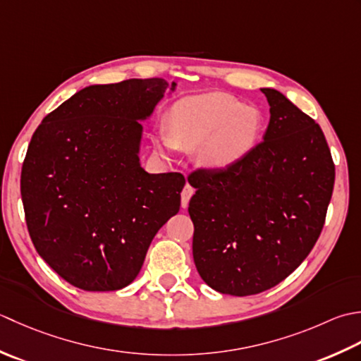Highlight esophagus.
Segmentation results:
<instances>
[{
	"instance_id": "obj_1",
	"label": "esophagus",
	"mask_w": 361,
	"mask_h": 361,
	"mask_svg": "<svg viewBox=\"0 0 361 361\" xmlns=\"http://www.w3.org/2000/svg\"><path fill=\"white\" fill-rule=\"evenodd\" d=\"M193 193H195V188L190 185V183H187L185 187H183V190H182V193H180V204H182V207L185 209L187 205H188V202H190V197L193 196Z\"/></svg>"
}]
</instances>
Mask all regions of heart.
Returning <instances> with one entry per match:
<instances>
[{"label":"heart","instance_id":"heart-1","mask_svg":"<svg viewBox=\"0 0 361 361\" xmlns=\"http://www.w3.org/2000/svg\"><path fill=\"white\" fill-rule=\"evenodd\" d=\"M168 130L152 138L160 152L179 148L200 151L209 170H226L251 152L262 130V115L226 93H205L176 102L166 118Z\"/></svg>","mask_w":361,"mask_h":361}]
</instances>
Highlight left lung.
Listing matches in <instances>:
<instances>
[{
    "label": "left lung",
    "mask_w": 361,
    "mask_h": 361,
    "mask_svg": "<svg viewBox=\"0 0 361 361\" xmlns=\"http://www.w3.org/2000/svg\"><path fill=\"white\" fill-rule=\"evenodd\" d=\"M263 142L226 170L188 176L193 259L210 288L251 296L288 277L319 238L335 183L321 128L274 88Z\"/></svg>",
    "instance_id": "left-lung-1"
}]
</instances>
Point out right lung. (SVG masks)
<instances>
[{
	"label": "right lung",
	"instance_id": "1",
	"mask_svg": "<svg viewBox=\"0 0 361 361\" xmlns=\"http://www.w3.org/2000/svg\"><path fill=\"white\" fill-rule=\"evenodd\" d=\"M168 87L160 78L85 87L34 132L21 168L27 231L42 259L76 288L134 282L152 238L179 212L183 176L146 173L138 157L140 121Z\"/></svg>",
	"mask_w": 361,
	"mask_h": 361
}]
</instances>
